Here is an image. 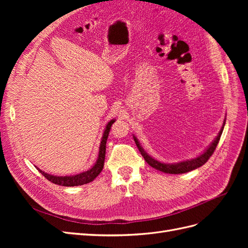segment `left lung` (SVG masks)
<instances>
[{"label": "left lung", "mask_w": 248, "mask_h": 248, "mask_svg": "<svg viewBox=\"0 0 248 248\" xmlns=\"http://www.w3.org/2000/svg\"><path fill=\"white\" fill-rule=\"evenodd\" d=\"M224 124H226V119H224L223 121V125L221 127V129L218 133V136H217L214 140L210 144V146L205 150L204 152H202L201 155H199L198 157H196V158H192V159H187V160H184V161H180V162H176V163H164V162H161V161H158L154 159L153 157L150 156L144 149H142V147L140 146L139 140L133 136V140L134 141H136V145L138 146L139 148V151L140 152L141 156L144 157L145 160L147 161V163L149 164V166H151L152 168L158 170L160 171H163V172H167V174H184V172H188L190 170H196L200 167H202V164H205L208 159L211 157V155L213 154L214 150L216 149L217 145H218V141L220 140V137H221V133H222V130H223V127H224Z\"/></svg>", "instance_id": "1"}]
</instances>
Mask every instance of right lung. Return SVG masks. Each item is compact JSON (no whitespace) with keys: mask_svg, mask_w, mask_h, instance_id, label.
I'll return each mask as SVG.
<instances>
[{"mask_svg":"<svg viewBox=\"0 0 248 248\" xmlns=\"http://www.w3.org/2000/svg\"><path fill=\"white\" fill-rule=\"evenodd\" d=\"M115 121H116L115 119L110 120V121L108 123V125L106 126V129H104V131H103L102 139L100 141L98 158H97L95 164L91 169H89L86 171H82V172H80V174L73 175V176H54V175L47 174V172H44L43 170H41L40 169L36 167L37 170H38L47 180H49L50 182L58 184V185H61V186H78V185H84V184L92 182L93 180L100 174L102 169H103L104 159H106L107 140L108 138L110 127L112 124H114Z\"/></svg>","mask_w":248,"mask_h":248,"instance_id":"add662e5","label":"right lung"}]
</instances>
